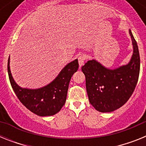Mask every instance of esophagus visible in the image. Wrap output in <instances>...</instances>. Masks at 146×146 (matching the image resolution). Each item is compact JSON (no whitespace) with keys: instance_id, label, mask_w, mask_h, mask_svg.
Segmentation results:
<instances>
[{"instance_id":"1","label":"esophagus","mask_w":146,"mask_h":146,"mask_svg":"<svg viewBox=\"0 0 146 146\" xmlns=\"http://www.w3.org/2000/svg\"><path fill=\"white\" fill-rule=\"evenodd\" d=\"M77 59H78V63H79L80 67H81L84 64V62L86 60V56L84 55H80L78 56Z\"/></svg>"}]
</instances>
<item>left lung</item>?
Here are the masks:
<instances>
[{
	"mask_svg": "<svg viewBox=\"0 0 146 146\" xmlns=\"http://www.w3.org/2000/svg\"><path fill=\"white\" fill-rule=\"evenodd\" d=\"M133 55L127 65L118 69H107L95 60L82 66L90 103L102 113L114 111L128 101L133 94L140 74V54L137 42L129 30Z\"/></svg>",
	"mask_w": 146,
	"mask_h": 146,
	"instance_id": "8db88e82",
	"label": "left lung"
}]
</instances>
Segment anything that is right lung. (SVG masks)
Here are the masks:
<instances>
[{"mask_svg":"<svg viewBox=\"0 0 146 146\" xmlns=\"http://www.w3.org/2000/svg\"><path fill=\"white\" fill-rule=\"evenodd\" d=\"M79 67L77 59L67 64L56 78L47 86L38 89L22 88L13 79L8 60L10 83L22 104L39 116L53 115L58 113L66 102L67 91L72 75Z\"/></svg>","mask_w":146,"mask_h":146,"instance_id":"add662e5","label":"right lung"}]
</instances>
